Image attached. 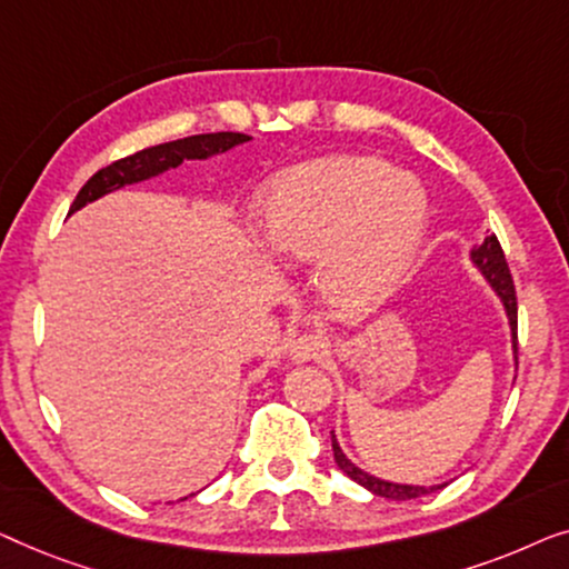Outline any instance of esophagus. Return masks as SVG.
<instances>
[{"label":"esophagus","mask_w":569,"mask_h":569,"mask_svg":"<svg viewBox=\"0 0 569 569\" xmlns=\"http://www.w3.org/2000/svg\"><path fill=\"white\" fill-rule=\"evenodd\" d=\"M327 353V346L322 338H317V335H301V338H296L291 342V363H311V361H319Z\"/></svg>","instance_id":"34e87169"}]
</instances>
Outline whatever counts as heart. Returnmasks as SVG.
I'll return each instance as SVG.
<instances>
[{"instance_id": "b5f03b06", "label": "heart", "mask_w": 569, "mask_h": 569, "mask_svg": "<svg viewBox=\"0 0 569 569\" xmlns=\"http://www.w3.org/2000/svg\"><path fill=\"white\" fill-rule=\"evenodd\" d=\"M426 229L420 182L353 154L283 170L252 211L260 252L288 270L317 266L319 293L348 315L376 309L402 286Z\"/></svg>"}]
</instances>
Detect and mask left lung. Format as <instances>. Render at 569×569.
Instances as JSON below:
<instances>
[{"label":"left lung","instance_id":"8db88e82","mask_svg":"<svg viewBox=\"0 0 569 569\" xmlns=\"http://www.w3.org/2000/svg\"><path fill=\"white\" fill-rule=\"evenodd\" d=\"M471 266L479 270V276L485 278L487 286L492 288V293L498 296L502 303V311L508 317V327H510V348H513V363L518 366V307H516V288H513V278H510V270L506 266V254L500 250L498 237L490 234L479 242L475 250L469 252ZM332 453L338 467L346 471V475L366 487L368 492L379 495V498H389V500H410V498H420V495H430L436 490H441L448 482L441 485H405V482H391V479H381L376 475H368L361 467H356L353 461L348 459L346 451H342L338 443V436L332 430Z\"/></svg>","mask_w":569,"mask_h":569}]
</instances>
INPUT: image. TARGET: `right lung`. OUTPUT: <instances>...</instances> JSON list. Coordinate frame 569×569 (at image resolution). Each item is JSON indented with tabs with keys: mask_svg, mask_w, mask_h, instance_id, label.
<instances>
[{
	"mask_svg": "<svg viewBox=\"0 0 569 569\" xmlns=\"http://www.w3.org/2000/svg\"><path fill=\"white\" fill-rule=\"evenodd\" d=\"M247 141H252V136L237 133V131H219V133L188 136V139L167 141V143H159V147L136 151L131 157L118 159V162L108 164L106 170L94 172L92 178L84 182V188L77 193L74 203L69 208V216L77 213L79 208H84L87 203L100 201L102 196H110L116 193V190L136 186V182L159 178V174L174 170V167H180L182 162H206V159L221 157L227 154L229 149H234L239 143H247ZM180 500H188V498H180Z\"/></svg>",
	"mask_w": 569,
	"mask_h": 569,
	"instance_id": "1",
	"label": "right lung"
}]
</instances>
